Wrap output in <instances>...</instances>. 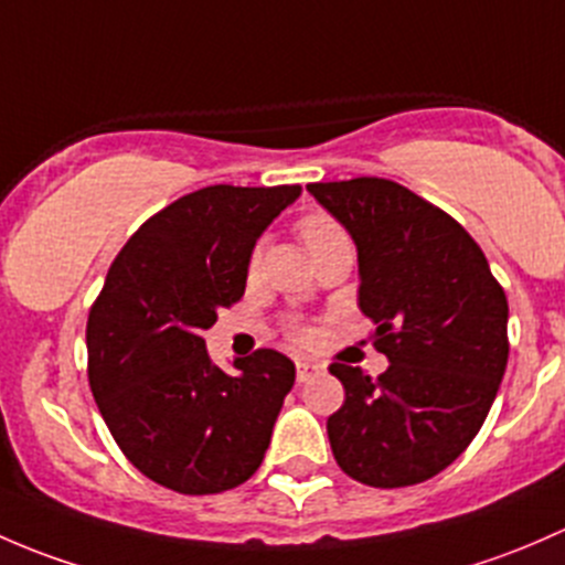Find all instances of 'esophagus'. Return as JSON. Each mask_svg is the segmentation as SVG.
<instances>
[{"label": "esophagus", "instance_id": "34e87169", "mask_svg": "<svg viewBox=\"0 0 565 565\" xmlns=\"http://www.w3.org/2000/svg\"><path fill=\"white\" fill-rule=\"evenodd\" d=\"M323 370H326L323 364L307 362V359H299V362H296V377H299V383L310 381L312 375H318V372H323Z\"/></svg>", "mask_w": 565, "mask_h": 565}]
</instances>
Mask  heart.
Returning <instances> with one entry per match:
<instances>
[{"label":"heart","mask_w":565,"mask_h":565,"mask_svg":"<svg viewBox=\"0 0 565 565\" xmlns=\"http://www.w3.org/2000/svg\"><path fill=\"white\" fill-rule=\"evenodd\" d=\"M299 231H301V239H305L307 247H310V244H316V242L326 239V236L337 234L340 228H337L334 220L326 217V214H310V217L301 220Z\"/></svg>","instance_id":"b5f03b06"}]
</instances>
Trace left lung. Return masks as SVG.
Here are the masks:
<instances>
[{
    "mask_svg": "<svg viewBox=\"0 0 565 565\" xmlns=\"http://www.w3.org/2000/svg\"><path fill=\"white\" fill-rule=\"evenodd\" d=\"M351 234L359 307L388 370L334 362L345 403L326 422L337 465L367 487L433 479L468 449L509 362V301L481 247L444 209L388 179L307 184Z\"/></svg>",
    "mask_w": 565,
    "mask_h": 565,
    "instance_id": "1",
    "label": "left lung"
}]
</instances>
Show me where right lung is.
Segmentation results:
<instances>
[{"label":"right lung","instance_id":"right-lung-1","mask_svg":"<svg viewBox=\"0 0 565 565\" xmlns=\"http://www.w3.org/2000/svg\"><path fill=\"white\" fill-rule=\"evenodd\" d=\"M299 195V184H212L179 198L130 236L92 305L97 408L125 457L168 490H234L264 462L294 362L260 348L223 372L203 331L242 299L255 242Z\"/></svg>","mask_w":565,"mask_h":565}]
</instances>
